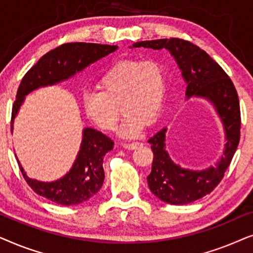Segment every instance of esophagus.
<instances>
[{"instance_id": "34e87169", "label": "esophagus", "mask_w": 253, "mask_h": 253, "mask_svg": "<svg viewBox=\"0 0 253 253\" xmlns=\"http://www.w3.org/2000/svg\"><path fill=\"white\" fill-rule=\"evenodd\" d=\"M139 145H140V143L134 141V143H124V144H122V146L124 148H126V150H134V148H137Z\"/></svg>"}]
</instances>
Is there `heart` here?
Wrapping results in <instances>:
<instances>
[{
    "mask_svg": "<svg viewBox=\"0 0 253 253\" xmlns=\"http://www.w3.org/2000/svg\"><path fill=\"white\" fill-rule=\"evenodd\" d=\"M99 92L83 96L85 115L103 131H113L122 106L124 121L120 136L133 138L160 115L167 78L161 63L154 60H124L107 69L98 82Z\"/></svg>",
    "mask_w": 253,
    "mask_h": 253,
    "instance_id": "b5f03b06",
    "label": "heart"
}]
</instances>
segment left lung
<instances>
[{
    "label": "left lung",
    "instance_id": "1",
    "mask_svg": "<svg viewBox=\"0 0 253 253\" xmlns=\"http://www.w3.org/2000/svg\"><path fill=\"white\" fill-rule=\"evenodd\" d=\"M133 48L166 49L174 57L186 85L185 100H206L219 116L224 132L223 152L214 166L189 169L171 160L166 147L167 127L148 139L154 158L147 176L151 192L162 202L185 205L209 195L223 178L240 143V101L235 86L223 69L206 51L189 41L170 38L140 41Z\"/></svg>",
    "mask_w": 253,
    "mask_h": 253
}]
</instances>
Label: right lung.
Instances as JSON below:
<instances>
[{
    "label": "right lung",
    "mask_w": 253,
    "mask_h": 253,
    "mask_svg": "<svg viewBox=\"0 0 253 253\" xmlns=\"http://www.w3.org/2000/svg\"><path fill=\"white\" fill-rule=\"evenodd\" d=\"M116 49L117 46L109 44L71 42L62 44L43 55L27 71L20 83L12 106L11 131L13 120L18 115L20 107L30 93L41 87L68 82ZM113 148V140L106 134L93 127H84L81 147L70 170L61 178L51 182L29 177L18 159L17 161L24 178L34 192L60 205L74 206L88 200L101 189L105 179L103 157Z\"/></svg>",
    "instance_id": "right-lung-1"
}]
</instances>
